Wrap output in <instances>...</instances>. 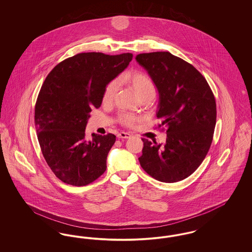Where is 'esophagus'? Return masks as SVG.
<instances>
[{"instance_id":"esophagus-1","label":"esophagus","mask_w":252,"mask_h":252,"mask_svg":"<svg viewBox=\"0 0 252 252\" xmlns=\"http://www.w3.org/2000/svg\"><path fill=\"white\" fill-rule=\"evenodd\" d=\"M130 137H131V134L127 133V132H120L118 134V138H120V139H128Z\"/></svg>"}]
</instances>
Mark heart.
<instances>
[{
    "mask_svg": "<svg viewBox=\"0 0 252 252\" xmlns=\"http://www.w3.org/2000/svg\"><path fill=\"white\" fill-rule=\"evenodd\" d=\"M125 79L130 84L132 89L134 90L135 94L138 97L144 95L154 96L155 94V85L151 78L146 75L144 72H136L133 73L127 74ZM118 88V82L117 81H111L107 86L104 94H103V100L105 102H108L112 99L114 94L116 93ZM137 116L133 115L131 113H123L120 115V121L126 126H131L135 122L137 121Z\"/></svg>",
    "mask_w": 252,
    "mask_h": 252,
    "instance_id": "b5f03b06",
    "label": "heart"
}]
</instances>
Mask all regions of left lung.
<instances>
[{
	"instance_id": "obj_1",
	"label": "left lung",
	"mask_w": 252,
	"mask_h": 252,
	"mask_svg": "<svg viewBox=\"0 0 252 252\" xmlns=\"http://www.w3.org/2000/svg\"><path fill=\"white\" fill-rule=\"evenodd\" d=\"M136 60L156 86L157 117L167 126L164 144L142 139L140 164L158 181L184 180L201 164L212 144L216 123L214 94L192 65L169 52L140 54Z\"/></svg>"
}]
</instances>
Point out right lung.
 <instances>
[{
	"label": "right lung",
	"mask_w": 252,
	"mask_h": 252,
	"mask_svg": "<svg viewBox=\"0 0 252 252\" xmlns=\"http://www.w3.org/2000/svg\"><path fill=\"white\" fill-rule=\"evenodd\" d=\"M130 53H81L63 60L47 75L36 99L35 126L43 157L64 183L85 186L107 169L116 136L85 138L90 112L98 108L108 83L131 61Z\"/></svg>",
	"instance_id": "add662e5"
}]
</instances>
